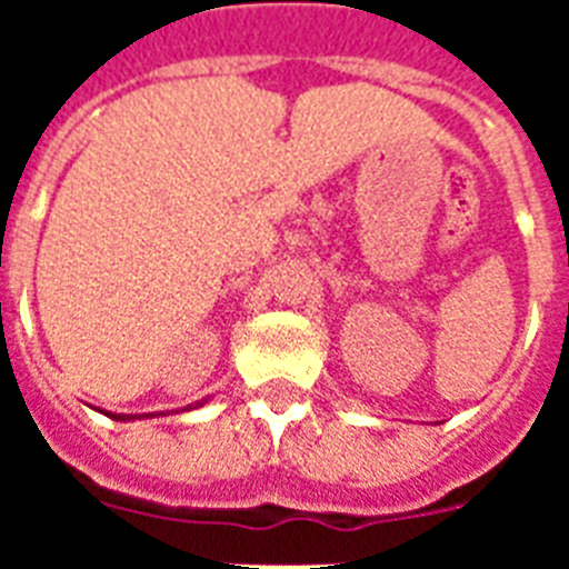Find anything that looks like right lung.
<instances>
[{
	"mask_svg": "<svg viewBox=\"0 0 569 569\" xmlns=\"http://www.w3.org/2000/svg\"><path fill=\"white\" fill-rule=\"evenodd\" d=\"M111 419H120V422H123V419H136V416H120V413H109Z\"/></svg>",
	"mask_w": 569,
	"mask_h": 569,
	"instance_id": "obj_1",
	"label": "right lung"
}]
</instances>
